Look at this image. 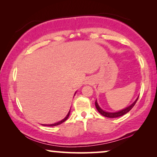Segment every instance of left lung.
Listing matches in <instances>:
<instances>
[{
  "instance_id": "left-lung-1",
  "label": "left lung",
  "mask_w": 157,
  "mask_h": 157,
  "mask_svg": "<svg viewBox=\"0 0 157 157\" xmlns=\"http://www.w3.org/2000/svg\"><path fill=\"white\" fill-rule=\"evenodd\" d=\"M138 98H139V96L137 97L136 99L132 103V104L129 105V106L126 107L125 109H121V110L118 111H117V112H108V111H105L104 110H103V109L99 106V105L98 104L97 101H96V100L95 101V106H96V109H97V111L102 116H104V117H107V118H117V117H121V116H123L124 114H126V113H127L128 111H129L131 109H132L133 107L134 106V105L136 104L137 100H138Z\"/></svg>"
}]
</instances>
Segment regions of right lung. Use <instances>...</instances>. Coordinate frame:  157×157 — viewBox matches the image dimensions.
Returning a JSON list of instances; mask_svg holds the SVG:
<instances>
[{
  "mask_svg": "<svg viewBox=\"0 0 157 157\" xmlns=\"http://www.w3.org/2000/svg\"><path fill=\"white\" fill-rule=\"evenodd\" d=\"M76 94V93H75V94ZM75 94H74V96H75ZM70 112H71V109H70L69 111H68V114L66 115V117L65 118H64L63 119H62L61 121H58V122H56V123H55V124H41V125H43V126H55L59 125V124H62V123H63V122H64V121H66V120H67V119H68V117H69Z\"/></svg>",
  "mask_w": 157,
  "mask_h": 157,
  "instance_id": "obj_1",
  "label": "right lung"
}]
</instances>
